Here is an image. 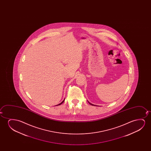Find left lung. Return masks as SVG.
Segmentation results:
<instances>
[{"instance_id": "8db88e82", "label": "left lung", "mask_w": 151, "mask_h": 151, "mask_svg": "<svg viewBox=\"0 0 151 151\" xmlns=\"http://www.w3.org/2000/svg\"><path fill=\"white\" fill-rule=\"evenodd\" d=\"M88 102H89V101H88ZM89 103L90 104V105H91L96 106V105H93V104H91V103H89Z\"/></svg>"}]
</instances>
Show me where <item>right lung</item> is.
<instances>
[{
    "label": "right lung",
    "instance_id": "1",
    "mask_svg": "<svg viewBox=\"0 0 151 151\" xmlns=\"http://www.w3.org/2000/svg\"><path fill=\"white\" fill-rule=\"evenodd\" d=\"M64 100H63V101H62V102H61V103H60V104H58V105H56V106L60 105H61V104H62L63 103V102H64Z\"/></svg>",
    "mask_w": 151,
    "mask_h": 151
}]
</instances>
